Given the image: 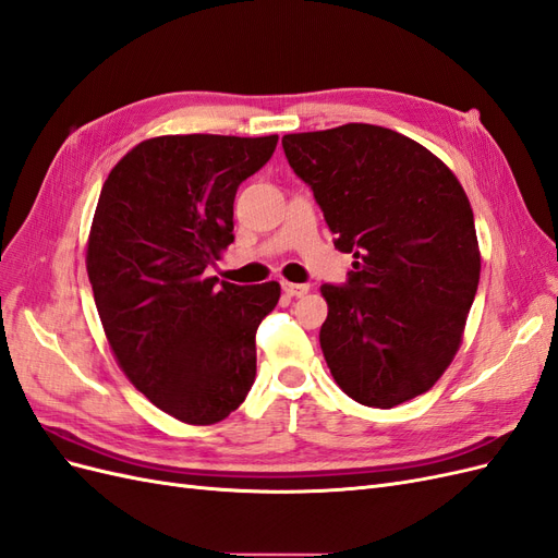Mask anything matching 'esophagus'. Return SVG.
I'll return each mask as SVG.
<instances>
[{
	"label": "esophagus",
	"mask_w": 558,
	"mask_h": 558,
	"mask_svg": "<svg viewBox=\"0 0 558 558\" xmlns=\"http://www.w3.org/2000/svg\"><path fill=\"white\" fill-rule=\"evenodd\" d=\"M281 289H283V293H286V295H291V298H302V295H307L310 286H307V283H291V281H283V283H281Z\"/></svg>",
	"instance_id": "esophagus-1"
}]
</instances>
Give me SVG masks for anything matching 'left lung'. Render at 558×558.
Here are the masks:
<instances>
[{
	"label": "left lung",
	"instance_id": "1",
	"mask_svg": "<svg viewBox=\"0 0 558 558\" xmlns=\"http://www.w3.org/2000/svg\"><path fill=\"white\" fill-rule=\"evenodd\" d=\"M335 246L353 253L347 286H320L318 340L330 375L367 408H396L445 375L480 283L470 199L426 146L379 125L283 134Z\"/></svg>",
	"mask_w": 558,
	"mask_h": 558
}]
</instances>
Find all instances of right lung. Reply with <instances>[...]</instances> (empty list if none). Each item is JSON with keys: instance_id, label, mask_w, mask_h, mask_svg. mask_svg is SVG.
Wrapping results in <instances>:
<instances>
[{"instance_id": "1", "label": "right lung", "mask_w": 558, "mask_h": 558, "mask_svg": "<svg viewBox=\"0 0 558 558\" xmlns=\"http://www.w3.org/2000/svg\"><path fill=\"white\" fill-rule=\"evenodd\" d=\"M277 134H165L109 172L86 267L99 320L125 377L158 410L211 426L256 379V330L281 286L207 277L234 242L240 183L272 158Z\"/></svg>"}]
</instances>
